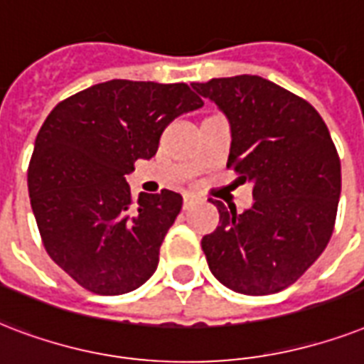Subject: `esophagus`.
Wrapping results in <instances>:
<instances>
[{"label": "esophagus", "instance_id": "1", "mask_svg": "<svg viewBox=\"0 0 364 364\" xmlns=\"http://www.w3.org/2000/svg\"><path fill=\"white\" fill-rule=\"evenodd\" d=\"M197 201H199V199H197L196 196H190V193H188V196H184V205H182V207H184V210H190Z\"/></svg>", "mask_w": 364, "mask_h": 364}]
</instances>
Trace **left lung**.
Returning a JSON list of instances; mask_svg holds the SVG:
<instances>
[{
    "mask_svg": "<svg viewBox=\"0 0 364 364\" xmlns=\"http://www.w3.org/2000/svg\"><path fill=\"white\" fill-rule=\"evenodd\" d=\"M232 127L228 167L252 184L245 213L213 201L220 226L201 239L224 287L264 296L287 289L331 241L342 190L340 157L317 109L258 75L191 83Z\"/></svg>",
    "mask_w": 364,
    "mask_h": 364,
    "instance_id": "obj_1",
    "label": "left lung"
}]
</instances>
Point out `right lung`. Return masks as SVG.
<instances>
[{
    "mask_svg": "<svg viewBox=\"0 0 364 364\" xmlns=\"http://www.w3.org/2000/svg\"><path fill=\"white\" fill-rule=\"evenodd\" d=\"M201 106L186 83L112 80L47 115L28 167L30 203L49 256L81 287L115 296L154 275L182 196L134 203L125 174L156 156L171 121Z\"/></svg>",
    "mask_w": 364,
    "mask_h": 364,
    "instance_id": "add662e5",
    "label": "right lung"
}]
</instances>
